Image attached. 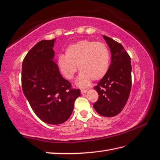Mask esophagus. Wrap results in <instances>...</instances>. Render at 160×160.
Instances as JSON below:
<instances>
[{
	"label": "esophagus",
	"instance_id": "esophagus-1",
	"mask_svg": "<svg viewBox=\"0 0 160 160\" xmlns=\"http://www.w3.org/2000/svg\"><path fill=\"white\" fill-rule=\"evenodd\" d=\"M87 92V89H81V93L83 94V93H85Z\"/></svg>",
	"mask_w": 160,
	"mask_h": 160
}]
</instances>
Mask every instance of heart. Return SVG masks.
<instances>
[{"instance_id": "obj_1", "label": "heart", "mask_w": 160, "mask_h": 160, "mask_svg": "<svg viewBox=\"0 0 160 160\" xmlns=\"http://www.w3.org/2000/svg\"><path fill=\"white\" fill-rule=\"evenodd\" d=\"M110 55L104 43L89 40L80 41L70 45L65 56L60 55L58 64L59 70L67 80H72L78 71H81L77 84L86 87L91 80H99L105 76L109 67Z\"/></svg>"}]
</instances>
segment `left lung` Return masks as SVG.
I'll list each match as a JSON object with an SVG mask.
<instances>
[{"mask_svg":"<svg viewBox=\"0 0 160 160\" xmlns=\"http://www.w3.org/2000/svg\"><path fill=\"white\" fill-rule=\"evenodd\" d=\"M110 48L111 64L105 76L94 88L98 99L93 105L103 117H112L123 110L129 98L132 86L130 57L120 43L103 35Z\"/></svg>","mask_w":160,"mask_h":160,"instance_id":"obj_1","label":"left lung"}]
</instances>
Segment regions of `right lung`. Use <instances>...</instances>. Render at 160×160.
Wrapping results in <instances>:
<instances>
[{"instance_id":"1","label":"right lung","mask_w":160,"mask_h":160,"mask_svg":"<svg viewBox=\"0 0 160 160\" xmlns=\"http://www.w3.org/2000/svg\"><path fill=\"white\" fill-rule=\"evenodd\" d=\"M55 41L42 40L34 45L24 58L21 71L22 89L30 107L41 120L52 125L68 119L80 95L52 61Z\"/></svg>"}]
</instances>
